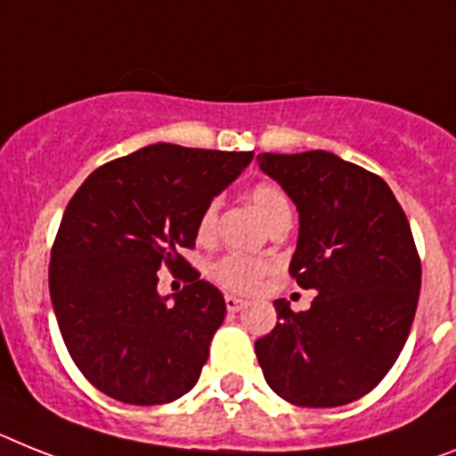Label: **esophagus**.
<instances>
[{"label":"esophagus","mask_w":456,"mask_h":456,"mask_svg":"<svg viewBox=\"0 0 456 456\" xmlns=\"http://www.w3.org/2000/svg\"><path fill=\"white\" fill-rule=\"evenodd\" d=\"M224 304H227L229 313H239L240 308L246 305V301H240L239 297H232V294H227V297H224Z\"/></svg>","instance_id":"esophagus-1"}]
</instances>
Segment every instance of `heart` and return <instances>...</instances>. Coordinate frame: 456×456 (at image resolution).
Here are the masks:
<instances>
[{"label":"heart","instance_id":"b5f03b06","mask_svg":"<svg viewBox=\"0 0 456 456\" xmlns=\"http://www.w3.org/2000/svg\"><path fill=\"white\" fill-rule=\"evenodd\" d=\"M250 201L255 210L259 213L266 224L281 216H289V199L282 192L281 187L271 185V183H257L250 190ZM217 213H220V201L213 199L201 210L197 220V236L199 240H208L216 234ZM269 273V264L259 262V259L246 257V255H224L210 266V278L229 292H255L257 285L262 282L264 275Z\"/></svg>","mask_w":456,"mask_h":456}]
</instances>
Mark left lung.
Returning a JSON list of instances; mask_svg holds the SVG:
<instances>
[{
	"instance_id": "1",
	"label": "left lung",
	"mask_w": 456,
	"mask_h": 456,
	"mask_svg": "<svg viewBox=\"0 0 456 456\" xmlns=\"http://www.w3.org/2000/svg\"><path fill=\"white\" fill-rule=\"evenodd\" d=\"M299 210L289 275L311 308L275 301L281 322L255 354L281 399L336 408L387 376L411 334L422 264L403 208L380 175L324 151L257 155Z\"/></svg>"
}]
</instances>
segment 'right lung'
<instances>
[{
  "mask_svg": "<svg viewBox=\"0 0 456 456\" xmlns=\"http://www.w3.org/2000/svg\"><path fill=\"white\" fill-rule=\"evenodd\" d=\"M255 152L145 145L92 171L64 210L48 285L74 364L110 399L159 405L197 385L227 315L217 287L199 281L192 250L210 199ZM186 271L191 285L156 294V271Z\"/></svg>",
  "mask_w": 456,
  "mask_h": 456,
  "instance_id": "1",
  "label": "right lung"
}]
</instances>
